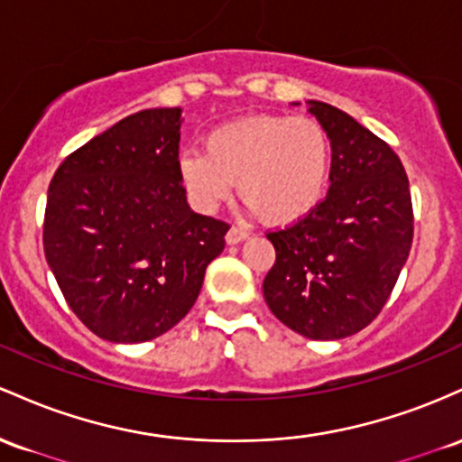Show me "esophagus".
<instances>
[{"label": "esophagus", "instance_id": "34e87169", "mask_svg": "<svg viewBox=\"0 0 462 462\" xmlns=\"http://www.w3.org/2000/svg\"><path fill=\"white\" fill-rule=\"evenodd\" d=\"M248 237V229H245V226H231L229 231H226V242L229 245H237V242L246 240Z\"/></svg>", "mask_w": 462, "mask_h": 462}]
</instances>
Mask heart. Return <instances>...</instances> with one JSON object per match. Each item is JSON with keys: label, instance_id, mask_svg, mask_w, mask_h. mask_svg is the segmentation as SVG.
<instances>
[{"label": "heart", "instance_id": "1", "mask_svg": "<svg viewBox=\"0 0 462 462\" xmlns=\"http://www.w3.org/2000/svg\"><path fill=\"white\" fill-rule=\"evenodd\" d=\"M207 152L185 150L179 174L196 205L214 211L237 180L240 196L266 222L308 216L328 189L331 143L310 117L259 116L207 134Z\"/></svg>", "mask_w": 462, "mask_h": 462}]
</instances>
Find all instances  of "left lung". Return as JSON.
Listing matches in <instances>:
<instances>
[{
	"label": "left lung",
	"mask_w": 462,
	"mask_h": 462,
	"mask_svg": "<svg viewBox=\"0 0 462 462\" xmlns=\"http://www.w3.org/2000/svg\"><path fill=\"white\" fill-rule=\"evenodd\" d=\"M331 142L329 191L308 216L268 231L271 312L300 336L338 340L382 312L412 246L408 176L384 139L340 108L310 102Z\"/></svg>",
	"instance_id": "8db88e82"
}]
</instances>
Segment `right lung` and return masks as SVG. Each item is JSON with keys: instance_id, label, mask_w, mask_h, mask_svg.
Segmentation results:
<instances>
[{"instance_id": "1", "label": "right lung", "mask_w": 462, "mask_h": 462, "mask_svg": "<svg viewBox=\"0 0 462 462\" xmlns=\"http://www.w3.org/2000/svg\"><path fill=\"white\" fill-rule=\"evenodd\" d=\"M180 108L119 119L50 180L43 251L78 319L111 343L172 329L225 248V220L194 214L179 174Z\"/></svg>"}]
</instances>
